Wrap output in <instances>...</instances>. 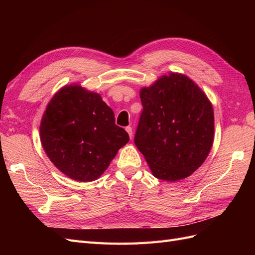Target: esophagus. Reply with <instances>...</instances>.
<instances>
[{
    "label": "esophagus",
    "instance_id": "1",
    "mask_svg": "<svg viewBox=\"0 0 255 255\" xmlns=\"http://www.w3.org/2000/svg\"><path fill=\"white\" fill-rule=\"evenodd\" d=\"M126 130L128 132V134L130 139H132V138H133V130H132V128H130V127H127V128H126Z\"/></svg>",
    "mask_w": 255,
    "mask_h": 255
}]
</instances>
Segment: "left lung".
<instances>
[{
  "label": "left lung",
  "instance_id": "obj_1",
  "mask_svg": "<svg viewBox=\"0 0 255 255\" xmlns=\"http://www.w3.org/2000/svg\"><path fill=\"white\" fill-rule=\"evenodd\" d=\"M141 112L134 142L153 175L168 182L189 176L214 141V112L187 76L170 73L140 90Z\"/></svg>",
  "mask_w": 255,
  "mask_h": 255
}]
</instances>
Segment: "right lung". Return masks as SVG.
<instances>
[{"label":"right lung","mask_w":255,"mask_h":255,"mask_svg":"<svg viewBox=\"0 0 255 255\" xmlns=\"http://www.w3.org/2000/svg\"><path fill=\"white\" fill-rule=\"evenodd\" d=\"M40 139L52 163L80 182L95 181L118 150L129 140L115 123V115L101 96L80 85L61 88L47 106Z\"/></svg>","instance_id":"obj_1"}]
</instances>
